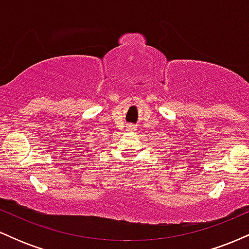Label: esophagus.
<instances>
[{
	"mask_svg": "<svg viewBox=\"0 0 249 249\" xmlns=\"http://www.w3.org/2000/svg\"><path fill=\"white\" fill-rule=\"evenodd\" d=\"M126 130L127 131H130V132H133V131H136L137 130V128H136V126H134V125H127V126H126Z\"/></svg>",
	"mask_w": 249,
	"mask_h": 249,
	"instance_id": "1",
	"label": "esophagus"
}]
</instances>
